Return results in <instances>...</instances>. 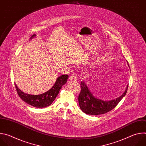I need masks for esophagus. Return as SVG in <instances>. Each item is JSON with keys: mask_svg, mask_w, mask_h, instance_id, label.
<instances>
[{"mask_svg": "<svg viewBox=\"0 0 146 146\" xmlns=\"http://www.w3.org/2000/svg\"><path fill=\"white\" fill-rule=\"evenodd\" d=\"M77 77L76 76V74H71L69 77V80L70 81H77Z\"/></svg>", "mask_w": 146, "mask_h": 146, "instance_id": "obj_1", "label": "esophagus"}]
</instances>
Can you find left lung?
Listing matches in <instances>:
<instances>
[{
    "label": "left lung",
    "instance_id": "1",
    "mask_svg": "<svg viewBox=\"0 0 146 146\" xmlns=\"http://www.w3.org/2000/svg\"><path fill=\"white\" fill-rule=\"evenodd\" d=\"M80 85L81 92L78 96L79 106L84 113L93 115L105 114L113 109L126 95L128 88V85L125 91L119 97L110 100H103L93 96L85 82L81 81Z\"/></svg>",
    "mask_w": 146,
    "mask_h": 146
}]
</instances>
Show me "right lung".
<instances>
[{"label":"right lung","instance_id":"1","mask_svg":"<svg viewBox=\"0 0 146 146\" xmlns=\"http://www.w3.org/2000/svg\"><path fill=\"white\" fill-rule=\"evenodd\" d=\"M35 36L36 35H32L31 38ZM68 77V74L60 76L57 78L54 85L50 90L45 93L37 95L25 94L22 91H21L15 84V86L19 96L23 100L33 107L37 108H43L51 105L52 102L58 95L62 87L65 84Z\"/></svg>","mask_w":146,"mask_h":146}]
</instances>
